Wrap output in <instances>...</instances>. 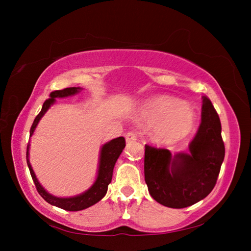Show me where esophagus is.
I'll list each match as a JSON object with an SVG mask.
<instances>
[{
	"label": "esophagus",
	"mask_w": 251,
	"mask_h": 251,
	"mask_svg": "<svg viewBox=\"0 0 251 251\" xmlns=\"http://www.w3.org/2000/svg\"><path fill=\"white\" fill-rule=\"evenodd\" d=\"M125 139L127 143L135 142L136 139H137V135H136V133H134V131H128V133L125 135Z\"/></svg>",
	"instance_id": "obj_1"
}]
</instances>
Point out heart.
<instances>
[{"mask_svg":"<svg viewBox=\"0 0 251 251\" xmlns=\"http://www.w3.org/2000/svg\"><path fill=\"white\" fill-rule=\"evenodd\" d=\"M141 118L152 127V138L159 144H174L188 136L196 124V114L187 104L171 96L152 97L144 104Z\"/></svg>","mask_w":251,"mask_h":251,"instance_id":"b5f03b06","label":"heart"}]
</instances>
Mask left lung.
Listing matches in <instances>:
<instances>
[{
	"label": "left lung",
	"mask_w": 251,
	"mask_h": 251,
	"mask_svg": "<svg viewBox=\"0 0 251 251\" xmlns=\"http://www.w3.org/2000/svg\"><path fill=\"white\" fill-rule=\"evenodd\" d=\"M225 157L222 124L210 100L202 96L201 123L189 152L145 146L144 173L151 196L160 205L185 208L214 189Z\"/></svg>",
	"instance_id": "1"
}]
</instances>
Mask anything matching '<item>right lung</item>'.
<instances>
[{
  "mask_svg": "<svg viewBox=\"0 0 251 251\" xmlns=\"http://www.w3.org/2000/svg\"><path fill=\"white\" fill-rule=\"evenodd\" d=\"M82 91L80 87H67L61 91H54L50 94V99L46 100L43 104L41 112L39 115L35 117V120L33 122V125L29 130V137H32L35 130L37 124L41 121V118L45 115V113L48 112L49 108L52 106L56 100L55 99H63V97H69L77 94L78 92ZM125 148V138L124 137H117L114 138L112 141L104 144L100 148V160H99V171H97V177L90 188L86 192H84L79 195H76L73 197H57L54 195L50 194L48 190H45L43 186L40 184V181L37 180L35 173H34L33 168L29 163V143L27 144L26 148V161L27 166L31 173V176L33 178L34 184L36 186V189L42 197L44 198V201H48L49 203L53 206H56L58 208H62L64 210L69 211H78L86 209V208L95 205L96 202H99L101 198H103L106 193H107L108 185L112 181L113 177V171L114 166H115L118 157L122 154L123 150Z\"/></svg>",
  "mask_w": 251,
  "mask_h": 251,
  "instance_id": "right-lung-1",
  "label": "right lung"
}]
</instances>
